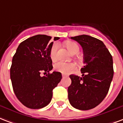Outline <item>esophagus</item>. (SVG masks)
<instances>
[{
	"instance_id": "1",
	"label": "esophagus",
	"mask_w": 123,
	"mask_h": 123,
	"mask_svg": "<svg viewBox=\"0 0 123 123\" xmlns=\"http://www.w3.org/2000/svg\"><path fill=\"white\" fill-rule=\"evenodd\" d=\"M62 77H67L66 76V75H62Z\"/></svg>"
}]
</instances>
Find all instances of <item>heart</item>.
Here are the masks:
<instances>
[{
	"instance_id": "b5f03b06",
	"label": "heart",
	"mask_w": 123,
	"mask_h": 123,
	"mask_svg": "<svg viewBox=\"0 0 123 123\" xmlns=\"http://www.w3.org/2000/svg\"><path fill=\"white\" fill-rule=\"evenodd\" d=\"M67 48L70 52L72 54H76L79 51V46L77 43L74 42H68L66 44ZM57 49L58 46L57 44H54L51 46L49 52L50 58L52 61H55L57 57ZM54 68L56 71L61 72L62 74H67L72 72L75 69V64L72 62H65L63 61H59L57 62L54 66Z\"/></svg>"
}]
</instances>
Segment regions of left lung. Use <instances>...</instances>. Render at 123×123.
I'll use <instances>...</instances> for the list:
<instances>
[{
    "mask_svg": "<svg viewBox=\"0 0 123 123\" xmlns=\"http://www.w3.org/2000/svg\"><path fill=\"white\" fill-rule=\"evenodd\" d=\"M82 46L84 66L82 77L70 75L68 88L71 105L81 110L92 109L107 95L114 76L112 56L104 43L95 37L82 35L72 37Z\"/></svg>",
    "mask_w": 123,
    "mask_h": 123,
    "instance_id": "left-lung-1",
    "label": "left lung"
}]
</instances>
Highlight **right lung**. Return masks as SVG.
Segmentation results:
<instances>
[{
    "label": "right lung",
    "instance_id": "obj_1",
    "mask_svg": "<svg viewBox=\"0 0 123 123\" xmlns=\"http://www.w3.org/2000/svg\"><path fill=\"white\" fill-rule=\"evenodd\" d=\"M46 35H37L20 43L10 68V78L16 97L25 106L39 109L47 106L53 90L62 79L61 73L53 72L49 52L53 42ZM59 37H55L57 41ZM42 72L44 74L41 76Z\"/></svg>",
    "mask_w": 123,
    "mask_h": 123
}]
</instances>
